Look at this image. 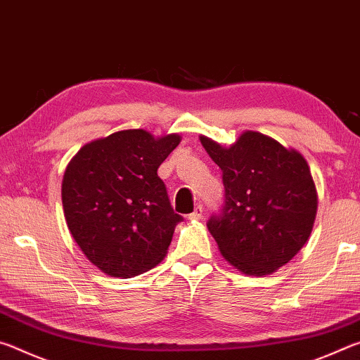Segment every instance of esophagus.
<instances>
[{"label":"esophagus","instance_id":"1","mask_svg":"<svg viewBox=\"0 0 360 360\" xmlns=\"http://www.w3.org/2000/svg\"><path fill=\"white\" fill-rule=\"evenodd\" d=\"M202 217H203V206L202 205H198L197 208H195V211L188 214V219H191V221H200Z\"/></svg>","mask_w":360,"mask_h":360}]
</instances>
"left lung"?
I'll list each match as a JSON object with an SVG mask.
<instances>
[{
	"label": "left lung",
	"mask_w": 360,
	"mask_h": 360,
	"mask_svg": "<svg viewBox=\"0 0 360 360\" xmlns=\"http://www.w3.org/2000/svg\"><path fill=\"white\" fill-rule=\"evenodd\" d=\"M222 169L224 205L206 222L229 264L268 275L300 251L313 230L318 193L307 160L257 131L222 148L200 138Z\"/></svg>",
	"instance_id": "8db88e82"
}]
</instances>
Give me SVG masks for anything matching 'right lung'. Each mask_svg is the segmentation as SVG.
Masks as SVG:
<instances>
[{
    "label": "right lung",
    "instance_id": "add662e5",
    "mask_svg": "<svg viewBox=\"0 0 360 360\" xmlns=\"http://www.w3.org/2000/svg\"><path fill=\"white\" fill-rule=\"evenodd\" d=\"M179 141V135L117 131L85 144L66 168V224L85 257L106 275H141L165 257L182 216L157 169Z\"/></svg>",
    "mask_w": 360,
    "mask_h": 360
}]
</instances>
